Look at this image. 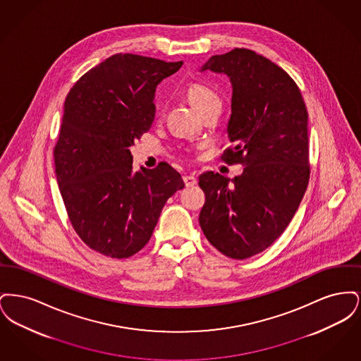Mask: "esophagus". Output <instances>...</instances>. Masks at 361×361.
<instances>
[{"mask_svg": "<svg viewBox=\"0 0 361 361\" xmlns=\"http://www.w3.org/2000/svg\"><path fill=\"white\" fill-rule=\"evenodd\" d=\"M183 180H184V183H185V185H187V187H193V185L197 183V178H196L193 174H187V176H184V177H183Z\"/></svg>", "mask_w": 361, "mask_h": 361, "instance_id": "1", "label": "esophagus"}]
</instances>
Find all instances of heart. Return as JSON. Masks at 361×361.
Segmentation results:
<instances>
[{
    "label": "heart",
    "mask_w": 361,
    "mask_h": 361,
    "mask_svg": "<svg viewBox=\"0 0 361 361\" xmlns=\"http://www.w3.org/2000/svg\"><path fill=\"white\" fill-rule=\"evenodd\" d=\"M189 102L195 105V108L203 114L207 109L222 105L221 97L215 90H212L209 86L203 84H192L187 90Z\"/></svg>",
    "instance_id": "1"
}]
</instances>
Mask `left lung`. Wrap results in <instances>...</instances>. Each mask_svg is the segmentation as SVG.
<instances>
[{"mask_svg":"<svg viewBox=\"0 0 361 361\" xmlns=\"http://www.w3.org/2000/svg\"><path fill=\"white\" fill-rule=\"evenodd\" d=\"M230 78L233 149L224 161L240 162V176L200 174L206 193L200 227L212 246L234 259L264 252L291 222L309 184V114L291 77L252 50L214 55L200 71Z\"/></svg>","mask_w":361,"mask_h":361,"instance_id":"left-lung-1","label":"left lung"}]
</instances>
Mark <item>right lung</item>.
<instances>
[{
	"label": "right lung",
	"instance_id": "obj_1",
	"mask_svg": "<svg viewBox=\"0 0 361 361\" xmlns=\"http://www.w3.org/2000/svg\"><path fill=\"white\" fill-rule=\"evenodd\" d=\"M181 66L115 54L85 73L66 97L54 149L56 181L74 230L104 256L137 253L166 200L185 187L166 162L134 172L130 152L154 119L155 87Z\"/></svg>",
	"mask_w": 361,
	"mask_h": 361
}]
</instances>
